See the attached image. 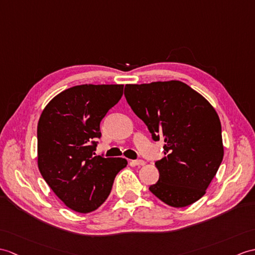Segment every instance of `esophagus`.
Returning a JSON list of instances; mask_svg holds the SVG:
<instances>
[{"label":"esophagus","mask_w":255,"mask_h":255,"mask_svg":"<svg viewBox=\"0 0 255 255\" xmlns=\"http://www.w3.org/2000/svg\"><path fill=\"white\" fill-rule=\"evenodd\" d=\"M145 162L143 159H133V161L130 162V165H131V166H143Z\"/></svg>","instance_id":"34e87169"}]
</instances>
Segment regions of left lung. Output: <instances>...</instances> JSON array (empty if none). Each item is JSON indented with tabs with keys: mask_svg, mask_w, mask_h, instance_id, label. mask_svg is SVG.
<instances>
[{
	"mask_svg": "<svg viewBox=\"0 0 255 255\" xmlns=\"http://www.w3.org/2000/svg\"><path fill=\"white\" fill-rule=\"evenodd\" d=\"M125 98L152 139H163L159 178L149 190L174 208L205 194L224 156L221 121L201 94L181 81L126 85Z\"/></svg>",
	"mask_w": 255,
	"mask_h": 255,
	"instance_id": "obj_1",
	"label": "left lung"
}]
</instances>
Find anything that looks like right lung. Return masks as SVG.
Listing matches in <instances>:
<instances>
[{"mask_svg":"<svg viewBox=\"0 0 255 255\" xmlns=\"http://www.w3.org/2000/svg\"><path fill=\"white\" fill-rule=\"evenodd\" d=\"M123 85H81L61 92L38 123V166L43 179L67 208L97 210L111 193L122 157L96 154L100 123L123 96Z\"/></svg>","mask_w":255,"mask_h":255,"instance_id":"1","label":"right lung"}]
</instances>
